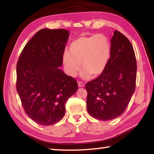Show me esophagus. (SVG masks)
Here are the masks:
<instances>
[{"instance_id":"esophagus-1","label":"esophagus","mask_w":154,"mask_h":154,"mask_svg":"<svg viewBox=\"0 0 154 154\" xmlns=\"http://www.w3.org/2000/svg\"><path fill=\"white\" fill-rule=\"evenodd\" d=\"M78 85H79V87H84L85 83L82 82H78Z\"/></svg>"}]
</instances>
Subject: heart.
<instances>
[{
    "label": "heart",
    "mask_w": 154,
    "mask_h": 154,
    "mask_svg": "<svg viewBox=\"0 0 154 154\" xmlns=\"http://www.w3.org/2000/svg\"><path fill=\"white\" fill-rule=\"evenodd\" d=\"M111 47L108 36L103 34L81 36L70 45V52L65 51L62 61L65 70L74 77L80 69L83 77H97L105 71L111 57Z\"/></svg>",
    "instance_id": "b5f03b06"
}]
</instances>
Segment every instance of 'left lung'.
<instances>
[{
    "mask_svg": "<svg viewBox=\"0 0 154 154\" xmlns=\"http://www.w3.org/2000/svg\"><path fill=\"white\" fill-rule=\"evenodd\" d=\"M111 47V57L105 71L85 85L88 113L102 121L121 116L136 87L137 60L131 43L115 30Z\"/></svg>",
    "mask_w": 154,
    "mask_h": 154,
    "instance_id": "1",
    "label": "left lung"
}]
</instances>
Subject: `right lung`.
<instances>
[{"label":"right lung","mask_w":154,"mask_h":154,"mask_svg":"<svg viewBox=\"0 0 154 154\" xmlns=\"http://www.w3.org/2000/svg\"><path fill=\"white\" fill-rule=\"evenodd\" d=\"M69 36L64 29H41L26 43L17 61L16 89L22 106L42 126L63 118L66 101L78 90L77 81L59 69Z\"/></svg>","instance_id":"add662e5"}]
</instances>
